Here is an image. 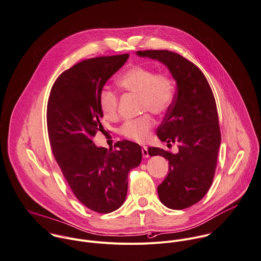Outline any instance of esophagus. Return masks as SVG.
Instances as JSON below:
<instances>
[{
  "instance_id": "esophagus-1",
  "label": "esophagus",
  "mask_w": 261,
  "mask_h": 261,
  "mask_svg": "<svg viewBox=\"0 0 261 261\" xmlns=\"http://www.w3.org/2000/svg\"><path fill=\"white\" fill-rule=\"evenodd\" d=\"M141 151H142V155H143V158H148V156H149V154H148V150H147V147H146V146H143V147H142V149H141Z\"/></svg>"
}]
</instances>
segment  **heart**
I'll use <instances>...</instances> for the list:
<instances>
[{
  "mask_svg": "<svg viewBox=\"0 0 261 261\" xmlns=\"http://www.w3.org/2000/svg\"><path fill=\"white\" fill-rule=\"evenodd\" d=\"M118 86L124 91L139 95L140 108L143 112L149 111L155 115L166 113L175 98V84L166 73H155L152 69L133 65L129 67L118 79ZM99 107L103 115L113 118L118 110V95L109 87H103L99 93ZM154 125V120L149 114L140 118L126 121L120 132L125 137L144 142L149 137V132Z\"/></svg>",
  "mask_w": 261,
  "mask_h": 261,
  "instance_id": "obj_1",
  "label": "heart"
}]
</instances>
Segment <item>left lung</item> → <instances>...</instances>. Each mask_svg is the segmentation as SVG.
<instances>
[{
  "instance_id": "1",
  "label": "left lung",
  "mask_w": 261,
  "mask_h": 261,
  "mask_svg": "<svg viewBox=\"0 0 261 261\" xmlns=\"http://www.w3.org/2000/svg\"><path fill=\"white\" fill-rule=\"evenodd\" d=\"M136 54L166 65L177 83L158 136L169 144L178 142L179 151L148 147V154L169 161V174L158 187L160 200L169 208L184 210L201 200L214 181L221 145L216 99L200 69L181 55L167 49Z\"/></svg>"
}]
</instances>
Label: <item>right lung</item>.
I'll list each match as a JSON object with an SVG mask.
<instances>
[{"label": "right lung", "mask_w": 261, "mask_h": 261, "mask_svg": "<svg viewBox=\"0 0 261 261\" xmlns=\"http://www.w3.org/2000/svg\"><path fill=\"white\" fill-rule=\"evenodd\" d=\"M128 58L124 54L77 63L57 78L47 101V133L55 160L77 199L99 214L124 203L128 174L142 159L140 145L129 140L118 141L114 150L92 142L103 129L100 90Z\"/></svg>", "instance_id": "right-lung-1"}]
</instances>
